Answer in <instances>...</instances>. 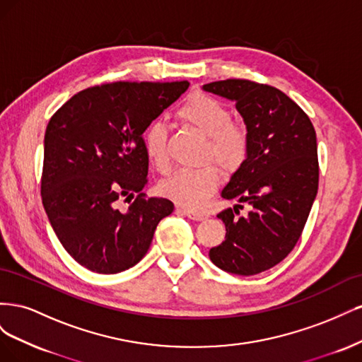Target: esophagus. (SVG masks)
I'll return each mask as SVG.
<instances>
[{"label":"esophagus","mask_w":362,"mask_h":362,"mask_svg":"<svg viewBox=\"0 0 362 362\" xmlns=\"http://www.w3.org/2000/svg\"><path fill=\"white\" fill-rule=\"evenodd\" d=\"M178 213H182L187 216L189 218H192V221H204V218H206V214L204 213H199V211H193V210H189V208H184V206H178L177 208Z\"/></svg>","instance_id":"34e87169"}]
</instances>
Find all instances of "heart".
<instances>
[{
	"instance_id": "1",
	"label": "heart",
	"mask_w": 362,
	"mask_h": 362,
	"mask_svg": "<svg viewBox=\"0 0 362 362\" xmlns=\"http://www.w3.org/2000/svg\"><path fill=\"white\" fill-rule=\"evenodd\" d=\"M177 117L184 125L208 137L205 160H216L226 172L237 170L250 151V134L245 124L231 120L229 108L216 98L194 92L178 107ZM144 145L151 163L160 170H169V129L163 120H152L145 128ZM218 169L206 164L199 169H182L161 182V192L169 199L187 208H199L217 189Z\"/></svg>"
}]
</instances>
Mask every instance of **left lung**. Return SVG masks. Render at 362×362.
<instances>
[{
  "mask_svg": "<svg viewBox=\"0 0 362 362\" xmlns=\"http://www.w3.org/2000/svg\"><path fill=\"white\" fill-rule=\"evenodd\" d=\"M204 90L235 103L250 134V151L222 190V198L249 204V213L226 208V235L210 259L228 273L257 275L286 258L302 235L319 189L313 122L276 87L229 78Z\"/></svg>",
  "mask_w": 362,
  "mask_h": 362,
  "instance_id": "8db88e82",
  "label": "left lung"
}]
</instances>
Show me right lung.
I'll list each match as a JSON object with an SVG mask.
<instances>
[{
  "instance_id": "obj_1",
  "label": "right lung",
  "mask_w": 362,
  "mask_h": 362,
  "mask_svg": "<svg viewBox=\"0 0 362 362\" xmlns=\"http://www.w3.org/2000/svg\"><path fill=\"white\" fill-rule=\"evenodd\" d=\"M189 81H116L87 87L49 119L43 140L42 204L68 254L96 273H119L146 255L173 211L148 198L145 128L189 89ZM127 212L117 201L129 200Z\"/></svg>"
}]
</instances>
